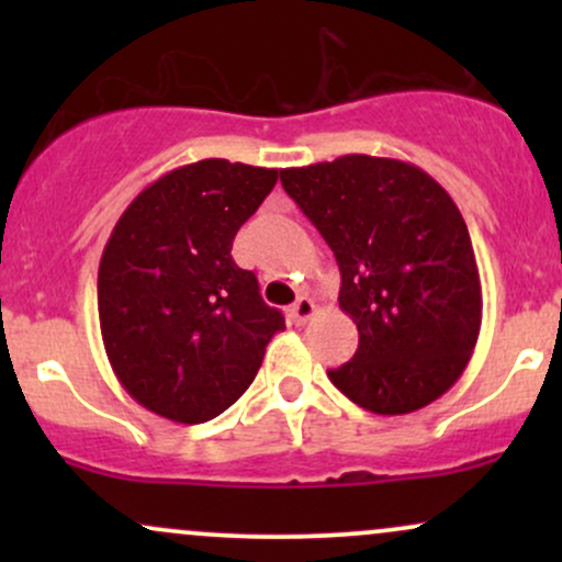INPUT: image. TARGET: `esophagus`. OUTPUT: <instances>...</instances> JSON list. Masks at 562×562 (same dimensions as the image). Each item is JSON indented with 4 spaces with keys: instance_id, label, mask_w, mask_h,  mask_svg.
Wrapping results in <instances>:
<instances>
[{
    "instance_id": "esophagus-1",
    "label": "esophagus",
    "mask_w": 562,
    "mask_h": 562,
    "mask_svg": "<svg viewBox=\"0 0 562 562\" xmlns=\"http://www.w3.org/2000/svg\"><path fill=\"white\" fill-rule=\"evenodd\" d=\"M314 314H317V306H314L312 299H299L288 308V317L293 325H306Z\"/></svg>"
}]
</instances>
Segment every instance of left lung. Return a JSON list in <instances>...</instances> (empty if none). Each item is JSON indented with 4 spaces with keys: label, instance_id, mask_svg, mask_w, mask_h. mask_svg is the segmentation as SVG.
Wrapping results in <instances>:
<instances>
[{
    "label": "left lung",
    "instance_id": "8db88e82",
    "mask_svg": "<svg viewBox=\"0 0 562 562\" xmlns=\"http://www.w3.org/2000/svg\"><path fill=\"white\" fill-rule=\"evenodd\" d=\"M280 182L330 245L340 308L359 330L327 378L375 415H406L465 372L481 330L468 224L430 173L396 158L340 156L282 169Z\"/></svg>",
    "mask_w": 562,
    "mask_h": 562
}]
</instances>
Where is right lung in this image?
I'll use <instances>...</instances> for the list:
<instances>
[{"label": "right lung", "instance_id": "add662e5", "mask_svg": "<svg viewBox=\"0 0 562 562\" xmlns=\"http://www.w3.org/2000/svg\"><path fill=\"white\" fill-rule=\"evenodd\" d=\"M277 169L205 158L128 203L97 272L105 353L134 402L198 425L229 409L259 372L282 312L232 261L237 229L272 192Z\"/></svg>", "mask_w": 562, "mask_h": 562}]
</instances>
